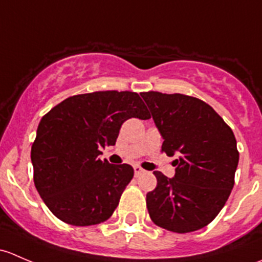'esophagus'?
<instances>
[{"label": "esophagus", "instance_id": "obj_1", "mask_svg": "<svg viewBox=\"0 0 262 262\" xmlns=\"http://www.w3.org/2000/svg\"><path fill=\"white\" fill-rule=\"evenodd\" d=\"M144 172H146V170H144V168H142L141 166H134V175H136L137 178L141 175H143Z\"/></svg>", "mask_w": 262, "mask_h": 262}]
</instances>
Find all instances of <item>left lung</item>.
<instances>
[{"label": "left lung", "mask_w": 262, "mask_h": 262, "mask_svg": "<svg viewBox=\"0 0 262 262\" xmlns=\"http://www.w3.org/2000/svg\"><path fill=\"white\" fill-rule=\"evenodd\" d=\"M163 137L162 152L178 155L175 178L155 171L157 186L147 194L158 227L189 233L208 226L234 185L239 152L234 134L210 105L182 94L141 92Z\"/></svg>", "instance_id": "obj_1"}]
</instances>
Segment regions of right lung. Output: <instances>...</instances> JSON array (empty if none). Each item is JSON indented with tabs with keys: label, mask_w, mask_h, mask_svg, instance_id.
Instances as JSON below:
<instances>
[{
	"label": "right lung",
	"mask_w": 262,
	"mask_h": 262,
	"mask_svg": "<svg viewBox=\"0 0 262 262\" xmlns=\"http://www.w3.org/2000/svg\"><path fill=\"white\" fill-rule=\"evenodd\" d=\"M130 118H150L132 91L75 95L41 118L31 146L34 184L58 219L84 227L113 215L134 170L126 163L110 165L99 155L114 146L121 124Z\"/></svg>",
	"instance_id": "obj_1"
}]
</instances>
